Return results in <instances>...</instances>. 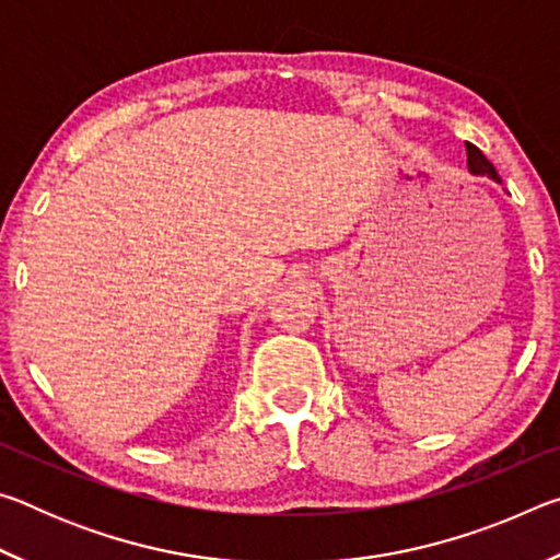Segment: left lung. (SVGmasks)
<instances>
[{
  "label": "left lung",
  "mask_w": 560,
  "mask_h": 560,
  "mask_svg": "<svg viewBox=\"0 0 560 560\" xmlns=\"http://www.w3.org/2000/svg\"><path fill=\"white\" fill-rule=\"evenodd\" d=\"M467 165H469L471 175H487V177L494 179V183H501V177L497 175L494 165H491L489 160L485 158V153H481V150L477 145H471V143H467Z\"/></svg>",
  "instance_id": "left-lung-1"
}]
</instances>
